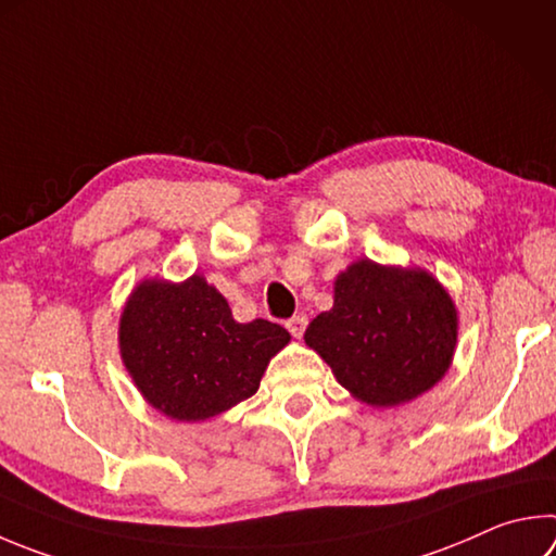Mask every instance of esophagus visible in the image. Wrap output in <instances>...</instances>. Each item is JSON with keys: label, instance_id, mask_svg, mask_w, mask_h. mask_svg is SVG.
<instances>
[{"label": "esophagus", "instance_id": "esophagus-1", "mask_svg": "<svg viewBox=\"0 0 556 556\" xmlns=\"http://www.w3.org/2000/svg\"><path fill=\"white\" fill-rule=\"evenodd\" d=\"M306 326H308V318H306V316H294V318H289V320H287V330H289L291 336H294V338H301V336H304Z\"/></svg>", "mask_w": 556, "mask_h": 556}]
</instances>
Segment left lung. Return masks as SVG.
Here are the masks:
<instances>
[{
    "label": "left lung",
    "instance_id": "8db88e82",
    "mask_svg": "<svg viewBox=\"0 0 556 556\" xmlns=\"http://www.w3.org/2000/svg\"><path fill=\"white\" fill-rule=\"evenodd\" d=\"M304 340L352 396L391 408L445 377L457 308L426 269L357 260L338 275L332 308L311 320Z\"/></svg>",
    "mask_w": 556,
    "mask_h": 556
}]
</instances>
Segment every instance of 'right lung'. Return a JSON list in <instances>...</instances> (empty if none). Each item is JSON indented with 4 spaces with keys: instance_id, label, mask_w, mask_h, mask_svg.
Wrapping results in <instances>:
<instances>
[{
    "instance_id": "add662e5",
    "label": "right lung",
    "mask_w": 556,
    "mask_h": 556,
    "mask_svg": "<svg viewBox=\"0 0 556 556\" xmlns=\"http://www.w3.org/2000/svg\"><path fill=\"white\" fill-rule=\"evenodd\" d=\"M291 340L265 318L238 323L201 275L181 285L146 279L118 323L121 359L150 406L167 418H214L260 389L269 359Z\"/></svg>"
}]
</instances>
